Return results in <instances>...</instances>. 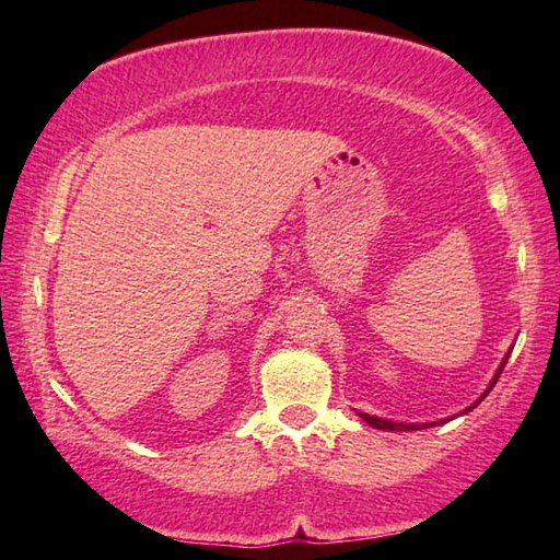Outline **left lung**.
<instances>
[{"label": "left lung", "mask_w": 560, "mask_h": 560, "mask_svg": "<svg viewBox=\"0 0 560 560\" xmlns=\"http://www.w3.org/2000/svg\"><path fill=\"white\" fill-rule=\"evenodd\" d=\"M510 355V353H508ZM508 355H505V361H503V365L501 368H498V373H495V377H493V383H491V387L498 383V377H501V373H503V368H505V363H508ZM491 387L489 389H486V395H489V392H491ZM483 395V397H486ZM483 397L479 399V401H483ZM477 401V404H479ZM477 404H471V407L469 409H474V407H477ZM467 409V411H469ZM359 416H361V419L365 421V423H371L373 428H383V431H411V428H421V425H416V423H392V421H385V419H377V416H368V413H361L359 411ZM445 423V421H443ZM433 425V423H431ZM438 425V423H435ZM423 428H428V425H423Z\"/></svg>", "instance_id": "1"}]
</instances>
